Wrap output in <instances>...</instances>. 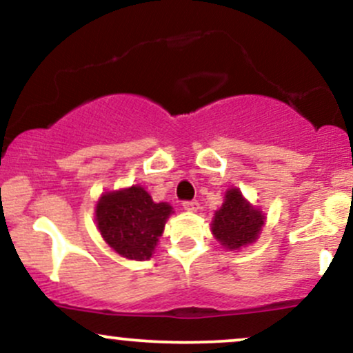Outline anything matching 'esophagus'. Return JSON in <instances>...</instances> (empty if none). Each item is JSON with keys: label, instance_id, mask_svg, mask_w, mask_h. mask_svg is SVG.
I'll use <instances>...</instances> for the list:
<instances>
[{"label": "esophagus", "instance_id": "obj_1", "mask_svg": "<svg viewBox=\"0 0 353 353\" xmlns=\"http://www.w3.org/2000/svg\"><path fill=\"white\" fill-rule=\"evenodd\" d=\"M182 208L185 210H189V212H196L197 209H199V202L197 201H185L182 202Z\"/></svg>", "mask_w": 353, "mask_h": 353}]
</instances>
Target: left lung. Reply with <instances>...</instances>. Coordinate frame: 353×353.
Listing matches in <instances>:
<instances>
[{"instance_id": "left-lung-1", "label": "left lung", "mask_w": 353, "mask_h": 353, "mask_svg": "<svg viewBox=\"0 0 353 353\" xmlns=\"http://www.w3.org/2000/svg\"><path fill=\"white\" fill-rule=\"evenodd\" d=\"M264 214L255 209L244 199L236 188L225 192L222 208L216 210L212 221V234L229 250H239L241 247L252 244L264 225Z\"/></svg>"}]
</instances>
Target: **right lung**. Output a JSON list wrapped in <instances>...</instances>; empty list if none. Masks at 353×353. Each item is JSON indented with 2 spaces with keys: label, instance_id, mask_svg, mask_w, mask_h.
<instances>
[{
  "label": "right lung",
  "instance_id": "right-lung-1",
  "mask_svg": "<svg viewBox=\"0 0 353 353\" xmlns=\"http://www.w3.org/2000/svg\"><path fill=\"white\" fill-rule=\"evenodd\" d=\"M172 214L168 202H154L141 185L112 190L96 204V224L106 244L131 261H145Z\"/></svg>",
  "mask_w": 353,
  "mask_h": 353
}]
</instances>
